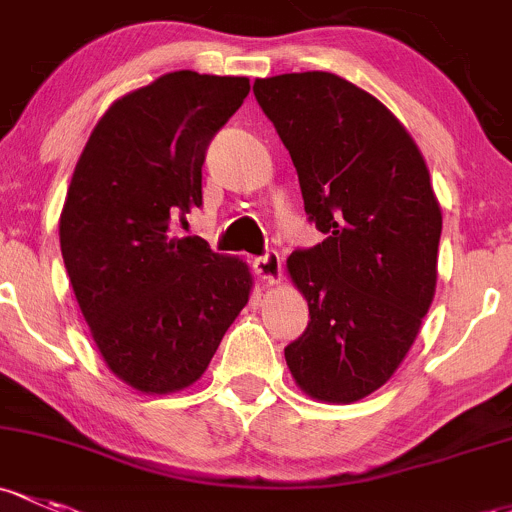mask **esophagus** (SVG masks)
<instances>
[{"label": "esophagus", "instance_id": "1", "mask_svg": "<svg viewBox=\"0 0 512 512\" xmlns=\"http://www.w3.org/2000/svg\"><path fill=\"white\" fill-rule=\"evenodd\" d=\"M252 267H255L257 277L265 279V282H277L279 274H282V260H279V255L274 250L257 257V260L252 262Z\"/></svg>", "mask_w": 512, "mask_h": 512}]
</instances>
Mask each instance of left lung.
I'll return each mask as SVG.
<instances>
[{
  "mask_svg": "<svg viewBox=\"0 0 512 512\" xmlns=\"http://www.w3.org/2000/svg\"><path fill=\"white\" fill-rule=\"evenodd\" d=\"M326 235L287 260L309 326L284 348L306 395L355 402L392 378L437 289L441 208L417 144L358 85L324 71L252 85Z\"/></svg>",
  "mask_w": 512,
  "mask_h": 512,
  "instance_id": "left-lung-1",
  "label": "left lung"
}]
</instances>
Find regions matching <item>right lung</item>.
<instances>
[{"instance_id":"right-lung-1","label":"right lung","mask_w":512,"mask_h":512,"mask_svg":"<svg viewBox=\"0 0 512 512\" xmlns=\"http://www.w3.org/2000/svg\"><path fill=\"white\" fill-rule=\"evenodd\" d=\"M247 93L233 75H161L112 102L75 164L63 262L102 360L139 392L196 383L250 299L245 262L171 233L203 206L206 149Z\"/></svg>"}]
</instances>
